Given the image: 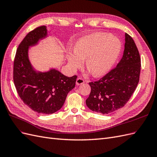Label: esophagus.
Returning a JSON list of instances; mask_svg holds the SVG:
<instances>
[{
	"mask_svg": "<svg viewBox=\"0 0 157 157\" xmlns=\"http://www.w3.org/2000/svg\"><path fill=\"white\" fill-rule=\"evenodd\" d=\"M84 82H85V81L82 78H78L77 79V80H76V85H77V86H79V85H82V84L84 83Z\"/></svg>",
	"mask_w": 157,
	"mask_h": 157,
	"instance_id": "obj_1",
	"label": "esophagus"
}]
</instances>
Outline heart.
<instances>
[{
  "label": "heart",
  "instance_id": "b5f03b06",
  "mask_svg": "<svg viewBox=\"0 0 157 157\" xmlns=\"http://www.w3.org/2000/svg\"><path fill=\"white\" fill-rule=\"evenodd\" d=\"M122 44L120 39L105 33H97L79 39L75 51L69 50L67 58L73 70L79 68L86 60L87 70L95 77L105 74L118 57Z\"/></svg>",
  "mask_w": 157,
  "mask_h": 157
}]
</instances>
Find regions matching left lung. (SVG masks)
Masks as SVG:
<instances>
[{
  "mask_svg": "<svg viewBox=\"0 0 157 157\" xmlns=\"http://www.w3.org/2000/svg\"><path fill=\"white\" fill-rule=\"evenodd\" d=\"M141 58L136 44L126 33L124 55L115 68L99 80L89 82L91 90L86 105L92 111L103 114L122 108L140 82Z\"/></svg>",
  "mask_w": 157,
  "mask_h": 157,
  "instance_id": "left-lung-1",
  "label": "left lung"
}]
</instances>
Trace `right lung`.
Wrapping results in <instances>:
<instances>
[{
    "instance_id": "add662e5",
    "label": "right lung",
    "mask_w": 157,
    "mask_h": 157,
    "mask_svg": "<svg viewBox=\"0 0 157 157\" xmlns=\"http://www.w3.org/2000/svg\"><path fill=\"white\" fill-rule=\"evenodd\" d=\"M47 35L44 25L31 31L20 43L14 60L13 79L17 94L31 109L37 113H56L63 106L68 93L75 87L77 75L67 77L56 70L36 73L28 56L29 46Z\"/></svg>"
}]
</instances>
